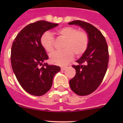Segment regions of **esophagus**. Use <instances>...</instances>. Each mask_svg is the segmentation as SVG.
Here are the masks:
<instances>
[{
    "instance_id": "34e87169",
    "label": "esophagus",
    "mask_w": 123,
    "mask_h": 123,
    "mask_svg": "<svg viewBox=\"0 0 123 123\" xmlns=\"http://www.w3.org/2000/svg\"><path fill=\"white\" fill-rule=\"evenodd\" d=\"M67 67H61V70L62 71H64V70H65V69H67Z\"/></svg>"
}]
</instances>
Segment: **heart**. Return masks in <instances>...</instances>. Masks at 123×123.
<instances>
[{
	"mask_svg": "<svg viewBox=\"0 0 123 123\" xmlns=\"http://www.w3.org/2000/svg\"><path fill=\"white\" fill-rule=\"evenodd\" d=\"M57 34L64 39V50L53 52L50 55L51 62L57 65H67L74 56L82 55L88 45V36L85 31H79L74 27L65 26L56 31ZM41 44L46 52L54 50V37L50 32H44L40 39Z\"/></svg>",
	"mask_w": 123,
	"mask_h": 123,
	"instance_id": "1",
	"label": "heart"
}]
</instances>
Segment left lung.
I'll return each mask as SVG.
<instances>
[{
  "instance_id": "left-lung-1",
  "label": "left lung",
  "mask_w": 123,
  "mask_h": 123,
  "mask_svg": "<svg viewBox=\"0 0 123 123\" xmlns=\"http://www.w3.org/2000/svg\"><path fill=\"white\" fill-rule=\"evenodd\" d=\"M69 25L79 26L86 31L89 42L87 49L73 65L76 75L69 80V86L78 95H87L98 88L108 68V45L102 32L91 24L79 20L71 21Z\"/></svg>"
}]
</instances>
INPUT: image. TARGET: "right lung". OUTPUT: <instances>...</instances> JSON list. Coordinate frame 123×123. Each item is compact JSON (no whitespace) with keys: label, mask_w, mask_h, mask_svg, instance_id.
<instances>
[{"label":"right lung","mask_w":123,"mask_h":123,"mask_svg":"<svg viewBox=\"0 0 123 123\" xmlns=\"http://www.w3.org/2000/svg\"><path fill=\"white\" fill-rule=\"evenodd\" d=\"M58 24L38 21L25 27L18 33L11 49V63L18 82L25 91L41 96L50 89L60 67L45 63L48 60L40 39L45 31ZM42 66V67L40 66Z\"/></svg>","instance_id":"1"}]
</instances>
